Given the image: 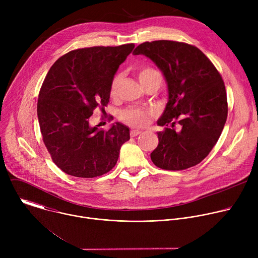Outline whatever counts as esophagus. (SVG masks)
Listing matches in <instances>:
<instances>
[{
  "mask_svg": "<svg viewBox=\"0 0 258 258\" xmlns=\"http://www.w3.org/2000/svg\"><path fill=\"white\" fill-rule=\"evenodd\" d=\"M142 132L141 131H139V130H133V131H131V137H137V136H139L140 134H141Z\"/></svg>",
  "mask_w": 258,
  "mask_h": 258,
  "instance_id": "esophagus-1",
  "label": "esophagus"
}]
</instances>
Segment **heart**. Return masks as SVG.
<instances>
[{
	"label": "heart",
	"instance_id": "obj_1",
	"mask_svg": "<svg viewBox=\"0 0 258 258\" xmlns=\"http://www.w3.org/2000/svg\"><path fill=\"white\" fill-rule=\"evenodd\" d=\"M137 77H138V80L143 88L146 85H148L155 81L159 82V84L161 85V81H162L160 73L152 67L141 68L137 72ZM120 82H121V75H116L113 78L111 85H110V96L115 97L117 95V91H118ZM155 115L156 114L152 109H143V108L132 107V108H127V109L123 110V111L121 112L120 118L124 123H126L128 125H132L135 127H145L152 121V119L155 117Z\"/></svg>",
	"mask_w": 258,
	"mask_h": 258
}]
</instances>
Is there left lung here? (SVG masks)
<instances>
[{
  "label": "left lung",
  "instance_id": "left-lung-1",
  "mask_svg": "<svg viewBox=\"0 0 258 258\" xmlns=\"http://www.w3.org/2000/svg\"><path fill=\"white\" fill-rule=\"evenodd\" d=\"M133 54L150 58L167 84L168 102L157 121L165 130L157 133L159 143L151 153L152 162L166 170L195 166L212 150L228 117L219 72L197 47L186 43L145 42Z\"/></svg>",
  "mask_w": 258,
  "mask_h": 258
}]
</instances>
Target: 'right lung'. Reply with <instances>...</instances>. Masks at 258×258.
<instances>
[{
    "label": "right lung",
    "instance_id": "1",
    "mask_svg": "<svg viewBox=\"0 0 258 258\" xmlns=\"http://www.w3.org/2000/svg\"><path fill=\"white\" fill-rule=\"evenodd\" d=\"M134 44L70 51L50 68L38 100L43 141L54 163L77 177H96L111 170L130 128L119 122L109 131L90 125L94 110L102 112L110 85Z\"/></svg>",
    "mask_w": 258,
    "mask_h": 258
}]
</instances>
